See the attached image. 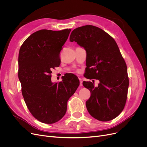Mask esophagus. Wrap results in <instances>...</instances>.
<instances>
[{
	"mask_svg": "<svg viewBox=\"0 0 147 147\" xmlns=\"http://www.w3.org/2000/svg\"><path fill=\"white\" fill-rule=\"evenodd\" d=\"M79 81H80V86H82L83 84H82V79H79Z\"/></svg>",
	"mask_w": 147,
	"mask_h": 147,
	"instance_id": "1",
	"label": "esophagus"
}]
</instances>
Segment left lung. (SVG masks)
I'll return each instance as SVG.
<instances>
[{"mask_svg": "<svg viewBox=\"0 0 147 147\" xmlns=\"http://www.w3.org/2000/svg\"><path fill=\"white\" fill-rule=\"evenodd\" d=\"M69 40L86 51L85 78L99 80L98 87L83 82L90 92L86 102L88 112L102 121L117 117L125 108L129 87L127 65L117 43L103 30L91 25L74 29Z\"/></svg>", "mask_w": 147, "mask_h": 147, "instance_id": "8db88e82", "label": "left lung"}]
</instances>
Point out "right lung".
Wrapping results in <instances>:
<instances>
[{
  "label": "right lung",
  "instance_id": "obj_1",
  "mask_svg": "<svg viewBox=\"0 0 147 147\" xmlns=\"http://www.w3.org/2000/svg\"><path fill=\"white\" fill-rule=\"evenodd\" d=\"M71 30H38L20 49L18 78L23 98L33 116L46 124L64 117L68 100L79 85L73 74L64 75L59 83L51 82V69L60 65V52Z\"/></svg>",
  "mask_w": 147,
  "mask_h": 147
}]
</instances>
